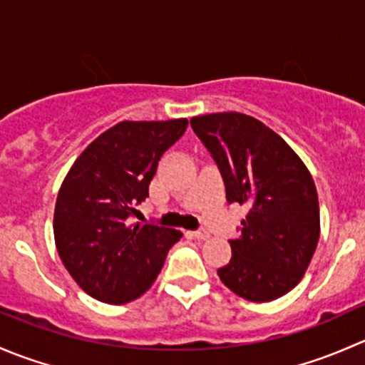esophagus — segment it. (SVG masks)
I'll use <instances>...</instances> for the list:
<instances>
[{
  "label": "esophagus",
  "instance_id": "34e87169",
  "mask_svg": "<svg viewBox=\"0 0 365 365\" xmlns=\"http://www.w3.org/2000/svg\"><path fill=\"white\" fill-rule=\"evenodd\" d=\"M192 237L197 238V240H208L210 233H208V231H205V230H200V231H194Z\"/></svg>",
  "mask_w": 365,
  "mask_h": 365
}]
</instances>
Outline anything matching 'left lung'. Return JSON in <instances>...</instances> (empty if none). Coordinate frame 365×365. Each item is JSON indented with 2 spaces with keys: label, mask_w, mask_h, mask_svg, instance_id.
<instances>
[{
  "label": "left lung",
  "mask_w": 365,
  "mask_h": 365,
  "mask_svg": "<svg viewBox=\"0 0 365 365\" xmlns=\"http://www.w3.org/2000/svg\"><path fill=\"white\" fill-rule=\"evenodd\" d=\"M220 169L230 203L245 205L242 237L219 268L224 286L249 302H270L302 281L319 240L314 180L272 128L242 113L190 120Z\"/></svg>",
  "instance_id": "8db88e82"
}]
</instances>
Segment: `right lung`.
I'll return each instance as SVG.
<instances>
[{
  "mask_svg": "<svg viewBox=\"0 0 365 365\" xmlns=\"http://www.w3.org/2000/svg\"><path fill=\"white\" fill-rule=\"evenodd\" d=\"M187 118L120 121L77 157L54 206V242L81 289L106 304H127L155 282L182 231L130 224L148 196L162 153L185 132Z\"/></svg>",
  "mask_w": 365,
  "mask_h": 365,
  "instance_id": "obj_1",
  "label": "right lung"
}]
</instances>
